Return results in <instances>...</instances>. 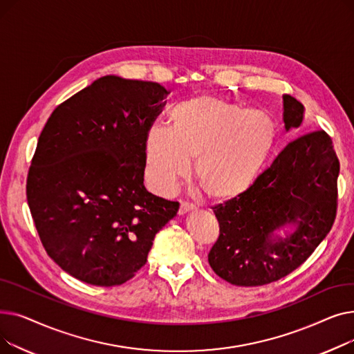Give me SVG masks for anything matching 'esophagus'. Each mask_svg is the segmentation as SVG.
I'll use <instances>...</instances> for the list:
<instances>
[{"label":"esophagus","instance_id":"obj_1","mask_svg":"<svg viewBox=\"0 0 354 354\" xmlns=\"http://www.w3.org/2000/svg\"><path fill=\"white\" fill-rule=\"evenodd\" d=\"M194 209H195V205H192V203L182 202L180 207H179L178 214H179V215H185V214H188V212H191V211H194Z\"/></svg>","mask_w":354,"mask_h":354}]
</instances>
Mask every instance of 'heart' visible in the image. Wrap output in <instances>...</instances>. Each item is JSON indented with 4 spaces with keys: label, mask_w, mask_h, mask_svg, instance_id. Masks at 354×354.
<instances>
[{
    "label": "heart",
    "mask_w": 354,
    "mask_h": 354,
    "mask_svg": "<svg viewBox=\"0 0 354 354\" xmlns=\"http://www.w3.org/2000/svg\"><path fill=\"white\" fill-rule=\"evenodd\" d=\"M277 139L272 119L259 110L201 95L178 103L169 127L145 136V176L159 194L172 192L191 172L215 201L243 195L261 175Z\"/></svg>",
    "instance_id": "b5f03b06"
}]
</instances>
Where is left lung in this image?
<instances>
[{"label": "left lung", "mask_w": 354, "mask_h": 354, "mask_svg": "<svg viewBox=\"0 0 354 354\" xmlns=\"http://www.w3.org/2000/svg\"><path fill=\"white\" fill-rule=\"evenodd\" d=\"M288 132L300 127L304 106L283 96ZM340 163L324 130L290 142L247 192L214 207L219 236L211 268L234 286H264L299 268L330 232L337 209ZM287 226L286 237L274 232Z\"/></svg>", "instance_id": "1"}]
</instances>
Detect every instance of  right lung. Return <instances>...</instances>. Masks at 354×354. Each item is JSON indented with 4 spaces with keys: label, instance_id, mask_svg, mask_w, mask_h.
<instances>
[{
    "label": "right lung",
    "instance_id": "right-lung-1",
    "mask_svg": "<svg viewBox=\"0 0 354 354\" xmlns=\"http://www.w3.org/2000/svg\"><path fill=\"white\" fill-rule=\"evenodd\" d=\"M166 95L159 83L100 77L55 107L39 138L28 207L50 258L83 283L133 278L179 209L143 185L145 136Z\"/></svg>",
    "mask_w": 354,
    "mask_h": 354
}]
</instances>
